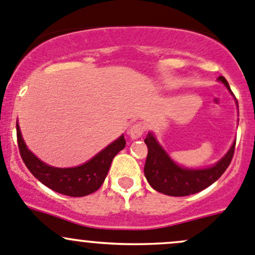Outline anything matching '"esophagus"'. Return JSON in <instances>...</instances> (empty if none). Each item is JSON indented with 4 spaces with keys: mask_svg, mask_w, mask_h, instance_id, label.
<instances>
[{
    "mask_svg": "<svg viewBox=\"0 0 255 255\" xmlns=\"http://www.w3.org/2000/svg\"><path fill=\"white\" fill-rule=\"evenodd\" d=\"M145 132V125L142 124V123H135V124H132L128 128V136H130L131 138H138L142 136V133Z\"/></svg>",
    "mask_w": 255,
    "mask_h": 255,
    "instance_id": "34e87169",
    "label": "esophagus"
}]
</instances>
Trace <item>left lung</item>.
Instances as JSON below:
<instances>
[{"label": "left lung", "instance_id": "obj_1", "mask_svg": "<svg viewBox=\"0 0 255 255\" xmlns=\"http://www.w3.org/2000/svg\"><path fill=\"white\" fill-rule=\"evenodd\" d=\"M218 80L231 90L226 78L219 77ZM145 143L148 150L143 167L146 180L153 190L173 197L195 195L216 182L231 163L236 147L234 141L224 157H222L212 167L191 170L176 165L151 132L146 136Z\"/></svg>", "mask_w": 255, "mask_h": 255}]
</instances>
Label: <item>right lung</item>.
I'll use <instances>...</instances> for the list:
<instances>
[{
  "label": "right lung",
  "instance_id": "add662e5",
  "mask_svg": "<svg viewBox=\"0 0 255 255\" xmlns=\"http://www.w3.org/2000/svg\"><path fill=\"white\" fill-rule=\"evenodd\" d=\"M16 128L19 153L32 175L50 190L70 197H83L99 190L109 172L113 158L125 147L127 143L124 135H122L88 162L77 167L58 168L52 167L37 158L27 148L18 124L16 125Z\"/></svg>",
  "mask_w": 255,
  "mask_h": 255
}]
</instances>
